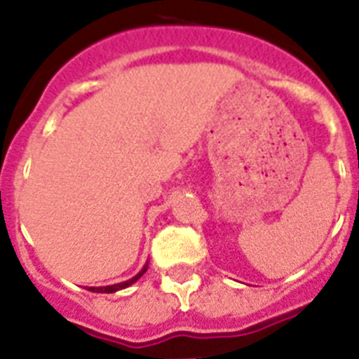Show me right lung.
<instances>
[{"label":"right lung","mask_w":359,"mask_h":359,"mask_svg":"<svg viewBox=\"0 0 359 359\" xmlns=\"http://www.w3.org/2000/svg\"><path fill=\"white\" fill-rule=\"evenodd\" d=\"M147 268H149V262H145L144 268H142L140 271H138V273L135 275V277L129 278V280H123V282H120V284H111V286L90 287V291H93V293H116V291H120V290H126V287H129V286H131V284H135V282L138 280V278H140L142 275L145 273V271H147Z\"/></svg>","instance_id":"1"}]
</instances>
